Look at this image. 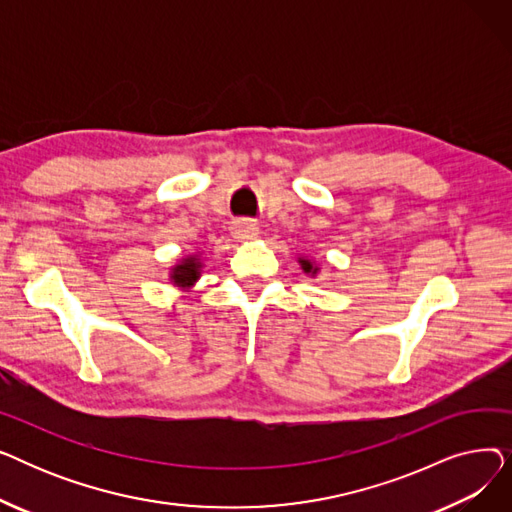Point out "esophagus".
<instances>
[{
  "instance_id": "34e87169",
  "label": "esophagus",
  "mask_w": 512,
  "mask_h": 512,
  "mask_svg": "<svg viewBox=\"0 0 512 512\" xmlns=\"http://www.w3.org/2000/svg\"><path fill=\"white\" fill-rule=\"evenodd\" d=\"M232 236L236 240H253L259 236V226L255 220H236L232 224Z\"/></svg>"
}]
</instances>
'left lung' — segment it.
I'll use <instances>...</instances> for the list:
<instances>
[{"label":"left lung","mask_w":512,"mask_h":512,"mask_svg":"<svg viewBox=\"0 0 512 512\" xmlns=\"http://www.w3.org/2000/svg\"><path fill=\"white\" fill-rule=\"evenodd\" d=\"M299 263L303 265L305 274H317V267H313V263L309 259H299Z\"/></svg>","instance_id":"left-lung-1"}]
</instances>
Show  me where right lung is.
<instances>
[{"label": "right lung", "mask_w": 512, "mask_h": 512, "mask_svg": "<svg viewBox=\"0 0 512 512\" xmlns=\"http://www.w3.org/2000/svg\"><path fill=\"white\" fill-rule=\"evenodd\" d=\"M201 276V261L199 257H186L182 259L170 274L176 286H191Z\"/></svg>", "instance_id": "1"}]
</instances>
